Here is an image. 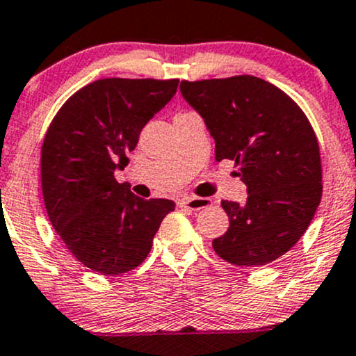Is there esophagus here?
I'll use <instances>...</instances> for the list:
<instances>
[{"label": "esophagus", "mask_w": 356, "mask_h": 356, "mask_svg": "<svg viewBox=\"0 0 356 356\" xmlns=\"http://www.w3.org/2000/svg\"><path fill=\"white\" fill-rule=\"evenodd\" d=\"M181 209H187V211H200V209L209 207L211 200L204 199V197H184L182 200H179Z\"/></svg>", "instance_id": "34e87169"}]
</instances>
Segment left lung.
Segmentation results:
<instances>
[{
  "label": "left lung",
  "instance_id": "left-lung-1",
  "mask_svg": "<svg viewBox=\"0 0 356 356\" xmlns=\"http://www.w3.org/2000/svg\"><path fill=\"white\" fill-rule=\"evenodd\" d=\"M181 94L216 140V159L238 165L243 204L222 200L229 229L212 247L242 267L289 252L322 199L320 149L310 122L284 91L255 76L182 81Z\"/></svg>",
  "mask_w": 356,
  "mask_h": 356
}]
</instances>
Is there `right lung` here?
<instances>
[{"instance_id": "obj_1", "label": "right lung", "mask_w": 356, "mask_h": 356, "mask_svg": "<svg viewBox=\"0 0 356 356\" xmlns=\"http://www.w3.org/2000/svg\"><path fill=\"white\" fill-rule=\"evenodd\" d=\"M177 79L108 78L64 102L41 149L46 211L67 250L94 272L121 275L145 260L174 202L144 200L115 170L129 164L143 127L174 97Z\"/></svg>"}]
</instances>
